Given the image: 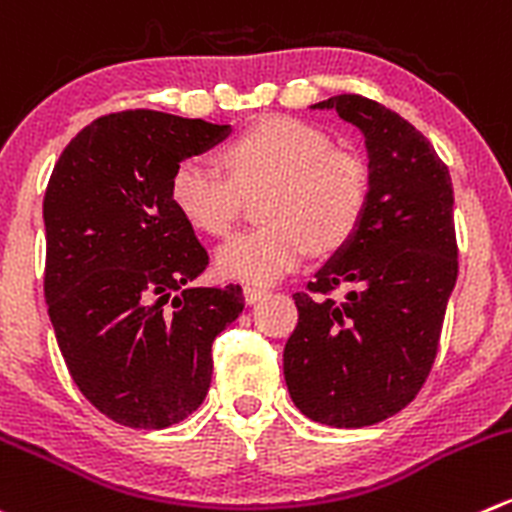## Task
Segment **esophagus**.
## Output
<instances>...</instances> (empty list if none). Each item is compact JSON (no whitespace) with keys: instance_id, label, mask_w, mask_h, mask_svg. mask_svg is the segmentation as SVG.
<instances>
[{"instance_id":"esophagus-1","label":"esophagus","mask_w":512,"mask_h":512,"mask_svg":"<svg viewBox=\"0 0 512 512\" xmlns=\"http://www.w3.org/2000/svg\"><path fill=\"white\" fill-rule=\"evenodd\" d=\"M265 297H267V290H262V287H250V285L245 287V302H247V305H255V302L265 300Z\"/></svg>"}]
</instances>
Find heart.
I'll return each instance as SVG.
<instances>
[{"label": "heart", "instance_id": "obj_1", "mask_svg": "<svg viewBox=\"0 0 512 512\" xmlns=\"http://www.w3.org/2000/svg\"><path fill=\"white\" fill-rule=\"evenodd\" d=\"M222 175L205 157L175 167L170 200L195 230L222 237L240 215L242 195L267 190L265 227L232 237L217 250L222 277L270 285L300 267L310 250L332 252L355 235L367 207L360 160L332 150V140L292 117H265L227 145Z\"/></svg>", "mask_w": 512, "mask_h": 512}]
</instances>
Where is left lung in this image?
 <instances>
[{"label":"left lung","instance_id":"8db88e82","mask_svg":"<svg viewBox=\"0 0 512 512\" xmlns=\"http://www.w3.org/2000/svg\"><path fill=\"white\" fill-rule=\"evenodd\" d=\"M332 109L367 150V207L355 235L297 292L300 317L282 365L292 403L332 428H365L400 413L435 362L445 307L458 280L453 182L408 119L360 94ZM337 284L342 303L326 297Z\"/></svg>","mask_w":512,"mask_h":512}]
</instances>
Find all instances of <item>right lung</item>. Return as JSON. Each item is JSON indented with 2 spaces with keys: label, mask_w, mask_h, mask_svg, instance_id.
I'll return each mask as SVG.
<instances>
[{
  "label": "right lung",
  "mask_w": 512,
  "mask_h": 512,
  "mask_svg": "<svg viewBox=\"0 0 512 512\" xmlns=\"http://www.w3.org/2000/svg\"><path fill=\"white\" fill-rule=\"evenodd\" d=\"M230 132L155 109L107 114L49 177V320L84 398L127 428H170L200 408L212 342L245 307L240 285H192L210 257L170 200L175 167Z\"/></svg>",
  "instance_id": "add662e5"
}]
</instances>
